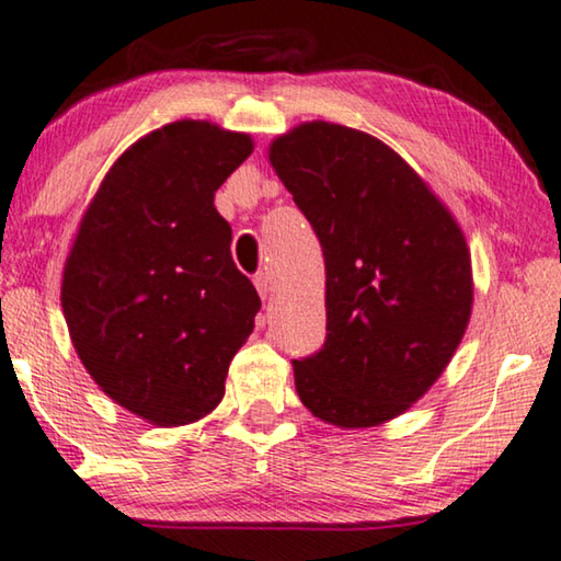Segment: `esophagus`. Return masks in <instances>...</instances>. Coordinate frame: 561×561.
Here are the masks:
<instances>
[{
	"label": "esophagus",
	"mask_w": 561,
	"mask_h": 561,
	"mask_svg": "<svg viewBox=\"0 0 561 561\" xmlns=\"http://www.w3.org/2000/svg\"><path fill=\"white\" fill-rule=\"evenodd\" d=\"M255 288L263 298L271 296L273 294V275L271 273H257L255 275Z\"/></svg>",
	"instance_id": "esophagus-1"
}]
</instances>
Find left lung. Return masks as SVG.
Listing matches in <instances>:
<instances>
[{
    "instance_id": "obj_1",
    "label": "left lung",
    "mask_w": 561,
    "mask_h": 561,
    "mask_svg": "<svg viewBox=\"0 0 561 561\" xmlns=\"http://www.w3.org/2000/svg\"><path fill=\"white\" fill-rule=\"evenodd\" d=\"M267 161L311 222L327 265V341L294 362L300 402L329 425L377 427L448 367L473 311L460 225L377 136L306 121Z\"/></svg>"
}]
</instances>
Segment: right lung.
I'll return each instance as SVG.
<instances>
[{"instance_id": "1", "label": "right lung", "mask_w": 561, "mask_h": 561, "mask_svg": "<svg viewBox=\"0 0 561 561\" xmlns=\"http://www.w3.org/2000/svg\"><path fill=\"white\" fill-rule=\"evenodd\" d=\"M248 134L182 118L105 172L65 257L70 341L105 394L159 427L207 417L261 298L232 263L215 192L253 153Z\"/></svg>"}]
</instances>
